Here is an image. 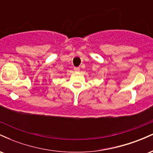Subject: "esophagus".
I'll list each match as a JSON object with an SVG mask.
<instances>
[{"label": "esophagus", "instance_id": "34e87169", "mask_svg": "<svg viewBox=\"0 0 153 153\" xmlns=\"http://www.w3.org/2000/svg\"><path fill=\"white\" fill-rule=\"evenodd\" d=\"M74 71H80V69H79V68H75Z\"/></svg>", "mask_w": 153, "mask_h": 153}]
</instances>
